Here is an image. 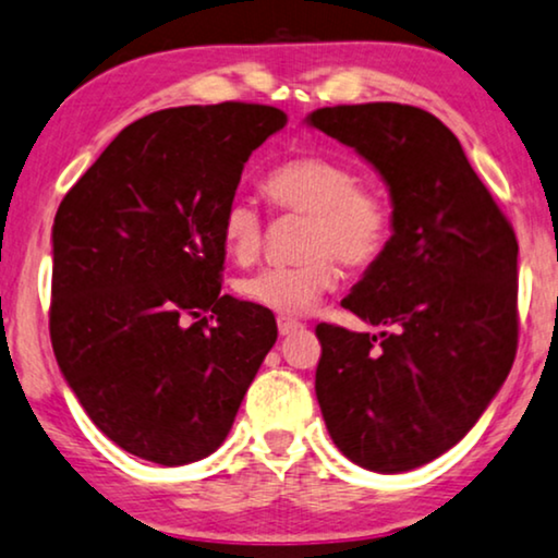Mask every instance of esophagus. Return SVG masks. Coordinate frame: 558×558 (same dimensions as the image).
I'll return each instance as SVG.
<instances>
[{"instance_id": "1", "label": "esophagus", "mask_w": 558, "mask_h": 558, "mask_svg": "<svg viewBox=\"0 0 558 558\" xmlns=\"http://www.w3.org/2000/svg\"><path fill=\"white\" fill-rule=\"evenodd\" d=\"M299 329H303V324L295 322V318H278L280 337H288V333H293V331H299Z\"/></svg>"}]
</instances>
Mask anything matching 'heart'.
Listing matches in <instances>:
<instances>
[{"label":"heart","instance_id":"b5f03b06","mask_svg":"<svg viewBox=\"0 0 558 558\" xmlns=\"http://www.w3.org/2000/svg\"><path fill=\"white\" fill-rule=\"evenodd\" d=\"M263 189L278 211L306 214L295 265H272L236 280V295L280 316H301L339 283V263L369 267L390 247L396 214L380 185L362 183L354 166L331 155L301 153L267 170ZM221 244L247 265L263 250V217L247 198L221 211Z\"/></svg>","mask_w":558,"mask_h":558}]
</instances>
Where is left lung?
<instances>
[{"label": "left lung", "mask_w": 558, "mask_h": 558, "mask_svg": "<svg viewBox=\"0 0 558 558\" xmlns=\"http://www.w3.org/2000/svg\"><path fill=\"white\" fill-rule=\"evenodd\" d=\"M311 128L388 183L390 247L341 306L380 337L318 324L316 398L344 457L396 474L464 439L518 349V240L447 124L408 104H339Z\"/></svg>", "instance_id": "1"}]
</instances>
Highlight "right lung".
Returning <instances> with one entry per match:
<instances>
[{
	"mask_svg": "<svg viewBox=\"0 0 558 558\" xmlns=\"http://www.w3.org/2000/svg\"><path fill=\"white\" fill-rule=\"evenodd\" d=\"M286 111L225 101L153 111L58 206L50 341L88 418L162 466L221 447L278 339L270 311L221 295V211Z\"/></svg>",
	"mask_w": 558,
	"mask_h": 558,
	"instance_id": "obj_1",
	"label": "right lung"
}]
</instances>
